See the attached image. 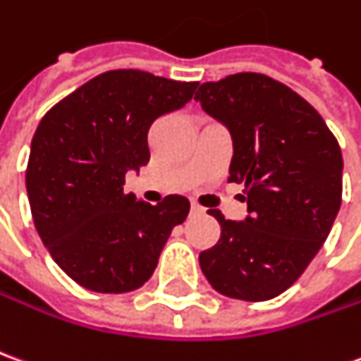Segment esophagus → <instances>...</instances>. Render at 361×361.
Listing matches in <instances>:
<instances>
[{
    "mask_svg": "<svg viewBox=\"0 0 361 361\" xmlns=\"http://www.w3.org/2000/svg\"><path fill=\"white\" fill-rule=\"evenodd\" d=\"M203 213H205L203 207H199L197 203H191V215H203Z\"/></svg>",
    "mask_w": 361,
    "mask_h": 361,
    "instance_id": "obj_1",
    "label": "esophagus"
}]
</instances>
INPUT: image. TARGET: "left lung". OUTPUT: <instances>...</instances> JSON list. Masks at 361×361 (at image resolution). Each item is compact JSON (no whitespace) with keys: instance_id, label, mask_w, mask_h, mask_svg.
Returning a JSON list of instances; mask_svg holds the SVG:
<instances>
[{"instance_id":"obj_1","label":"left lung","mask_w":361,"mask_h":361,"mask_svg":"<svg viewBox=\"0 0 361 361\" xmlns=\"http://www.w3.org/2000/svg\"><path fill=\"white\" fill-rule=\"evenodd\" d=\"M195 102L233 138L228 181L242 183L244 221L211 209L221 238L199 254L215 291L268 301L321 250L342 203V152L322 117L291 87L242 72L199 85Z\"/></svg>"}]
</instances>
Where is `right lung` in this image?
Masks as SVG:
<instances>
[{
	"label": "right lung",
	"instance_id": "add662e5",
	"mask_svg": "<svg viewBox=\"0 0 361 361\" xmlns=\"http://www.w3.org/2000/svg\"><path fill=\"white\" fill-rule=\"evenodd\" d=\"M197 82L111 70L78 87L42 117L27 164V195L40 240L60 269L95 293L145 286L189 201L150 205L125 193L127 172L150 160L148 130L181 109Z\"/></svg>",
	"mask_w": 361,
	"mask_h": 361
}]
</instances>
